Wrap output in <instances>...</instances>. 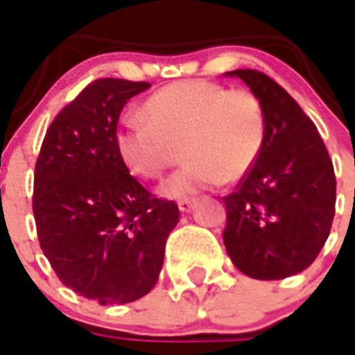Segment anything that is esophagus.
Segmentation results:
<instances>
[{
    "label": "esophagus",
    "mask_w": 355,
    "mask_h": 355,
    "mask_svg": "<svg viewBox=\"0 0 355 355\" xmlns=\"http://www.w3.org/2000/svg\"><path fill=\"white\" fill-rule=\"evenodd\" d=\"M193 205H196L193 199H180L178 201V209H180V212H190L193 209Z\"/></svg>",
    "instance_id": "1"
}]
</instances>
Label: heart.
<instances>
[{
	"instance_id": "obj_1",
	"label": "heart",
	"mask_w": 355,
	"mask_h": 355,
	"mask_svg": "<svg viewBox=\"0 0 355 355\" xmlns=\"http://www.w3.org/2000/svg\"><path fill=\"white\" fill-rule=\"evenodd\" d=\"M139 120L116 131V150L135 177L156 180L175 164H186L167 178L162 196L190 198L222 182L244 178L263 150L267 116L254 92L227 90L209 80H182L154 92Z\"/></svg>"
}]
</instances>
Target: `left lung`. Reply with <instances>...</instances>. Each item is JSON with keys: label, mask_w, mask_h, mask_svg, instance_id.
<instances>
[{"label": "left lung", "mask_w": 355, "mask_h": 355, "mask_svg": "<svg viewBox=\"0 0 355 355\" xmlns=\"http://www.w3.org/2000/svg\"><path fill=\"white\" fill-rule=\"evenodd\" d=\"M261 99L263 150L250 173L225 196L224 244L246 277L280 280L304 271L331 231L337 199L333 162L316 125L271 77L235 69Z\"/></svg>", "instance_id": "1"}]
</instances>
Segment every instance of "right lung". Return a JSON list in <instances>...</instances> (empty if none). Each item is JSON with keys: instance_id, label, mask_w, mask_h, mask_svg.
I'll use <instances>...</instances> for the list:
<instances>
[{"instance_id": "obj_1", "label": "right lung", "mask_w": 355, "mask_h": 355, "mask_svg": "<svg viewBox=\"0 0 355 355\" xmlns=\"http://www.w3.org/2000/svg\"><path fill=\"white\" fill-rule=\"evenodd\" d=\"M146 88L124 78L88 84L52 120L35 164L41 250L62 284L99 304L131 303L156 286L178 224L177 203L152 196L116 150L120 112Z\"/></svg>"}]
</instances>
